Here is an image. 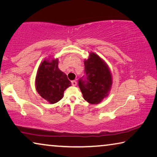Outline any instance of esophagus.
Masks as SVG:
<instances>
[{
  "mask_svg": "<svg viewBox=\"0 0 157 157\" xmlns=\"http://www.w3.org/2000/svg\"><path fill=\"white\" fill-rule=\"evenodd\" d=\"M71 84H72L73 86H76V85H77V82L75 80H73V81L71 82Z\"/></svg>",
  "mask_w": 157,
  "mask_h": 157,
  "instance_id": "1",
  "label": "esophagus"
}]
</instances>
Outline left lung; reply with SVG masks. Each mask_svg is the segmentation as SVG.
<instances>
[{"label":"left lung","mask_w":157,"mask_h":157,"mask_svg":"<svg viewBox=\"0 0 157 157\" xmlns=\"http://www.w3.org/2000/svg\"><path fill=\"white\" fill-rule=\"evenodd\" d=\"M84 62L85 75L79 79V87L85 100L90 104H99L107 96L112 85L109 68L94 52L90 53Z\"/></svg>","instance_id":"left-lung-1"}]
</instances>
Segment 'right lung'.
Instances as JSON below:
<instances>
[{
    "instance_id": "right-lung-1",
    "label": "right lung",
    "mask_w": 157,
    "mask_h": 157,
    "mask_svg": "<svg viewBox=\"0 0 157 157\" xmlns=\"http://www.w3.org/2000/svg\"><path fill=\"white\" fill-rule=\"evenodd\" d=\"M36 89L48 102L54 104L63 98V92L71 86L67 76L58 68V59H45L37 71Z\"/></svg>"
}]
</instances>
